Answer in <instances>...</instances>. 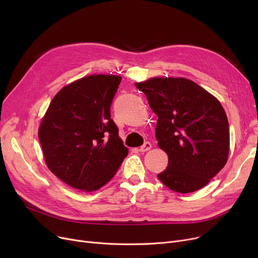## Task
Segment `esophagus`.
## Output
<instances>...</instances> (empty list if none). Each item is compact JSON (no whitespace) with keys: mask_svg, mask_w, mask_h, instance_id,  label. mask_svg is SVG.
I'll return each instance as SVG.
<instances>
[{"mask_svg":"<svg viewBox=\"0 0 258 258\" xmlns=\"http://www.w3.org/2000/svg\"><path fill=\"white\" fill-rule=\"evenodd\" d=\"M151 148H152L151 142H145V143L139 148V151H140L141 153H145V152H147V151H150Z\"/></svg>","mask_w":258,"mask_h":258,"instance_id":"1","label":"esophagus"}]
</instances>
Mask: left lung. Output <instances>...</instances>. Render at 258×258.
Returning <instances> with one entry per match:
<instances>
[{"label":"left lung","mask_w":258,"mask_h":258,"mask_svg":"<svg viewBox=\"0 0 258 258\" xmlns=\"http://www.w3.org/2000/svg\"><path fill=\"white\" fill-rule=\"evenodd\" d=\"M135 86L158 116L156 139L168 156L158 178L180 194L206 186L229 156V124L219 99L183 77H152Z\"/></svg>","instance_id":"1"}]
</instances>
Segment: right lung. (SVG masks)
Segmentation results:
<instances>
[{"label": "right lung", "mask_w": 258, "mask_h": 258, "mask_svg": "<svg viewBox=\"0 0 258 258\" xmlns=\"http://www.w3.org/2000/svg\"><path fill=\"white\" fill-rule=\"evenodd\" d=\"M120 75L93 74L64 86L38 127L45 162L67 185L91 192L116 174L128 154L111 119Z\"/></svg>", "instance_id": "obj_1"}]
</instances>
